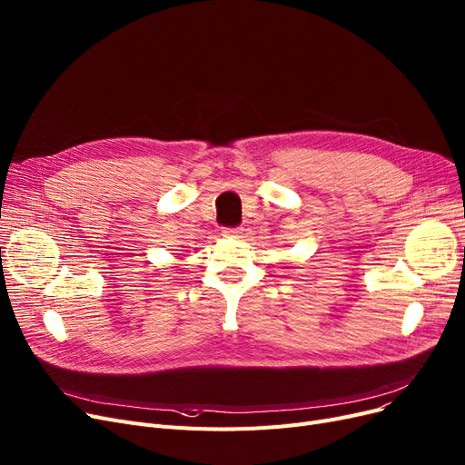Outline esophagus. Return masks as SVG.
Masks as SVG:
<instances>
[{
	"mask_svg": "<svg viewBox=\"0 0 465 465\" xmlns=\"http://www.w3.org/2000/svg\"><path fill=\"white\" fill-rule=\"evenodd\" d=\"M222 235L232 237V239H239L241 235H243V228H226V230H222Z\"/></svg>",
	"mask_w": 465,
	"mask_h": 465,
	"instance_id": "obj_1",
	"label": "esophagus"
}]
</instances>
